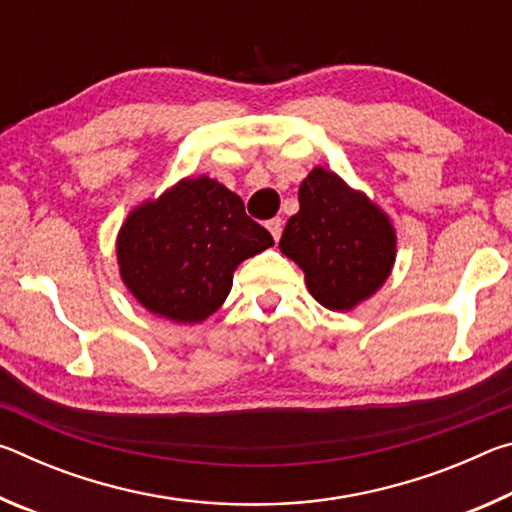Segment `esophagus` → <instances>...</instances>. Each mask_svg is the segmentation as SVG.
I'll return each instance as SVG.
<instances>
[{
  "label": "esophagus",
  "mask_w": 512,
  "mask_h": 512,
  "mask_svg": "<svg viewBox=\"0 0 512 512\" xmlns=\"http://www.w3.org/2000/svg\"><path fill=\"white\" fill-rule=\"evenodd\" d=\"M282 225H284L282 219H277V216H275V219H271V221H266V228H268V232H271L275 241L282 237Z\"/></svg>",
  "instance_id": "34e87169"
}]
</instances>
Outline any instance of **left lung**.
<instances>
[{
    "label": "left lung",
    "instance_id": "1",
    "mask_svg": "<svg viewBox=\"0 0 512 512\" xmlns=\"http://www.w3.org/2000/svg\"><path fill=\"white\" fill-rule=\"evenodd\" d=\"M298 201L300 212L287 221L280 250L305 271L320 305L352 309L391 273L393 225L366 196L323 167L302 180Z\"/></svg>",
    "mask_w": 512,
    "mask_h": 512
}]
</instances>
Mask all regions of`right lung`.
<instances>
[{"label": "right lung", "mask_w": 512, "mask_h": 512, "mask_svg": "<svg viewBox=\"0 0 512 512\" xmlns=\"http://www.w3.org/2000/svg\"><path fill=\"white\" fill-rule=\"evenodd\" d=\"M268 246L271 232L250 219L244 201L201 176L131 212L117 257L126 287L146 309L198 323L228 298L235 268Z\"/></svg>", "instance_id": "1"}]
</instances>
